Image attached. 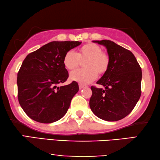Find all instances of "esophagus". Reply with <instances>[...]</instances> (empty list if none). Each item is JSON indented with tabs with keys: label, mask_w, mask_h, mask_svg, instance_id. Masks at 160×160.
I'll return each mask as SVG.
<instances>
[{
	"label": "esophagus",
	"mask_w": 160,
	"mask_h": 160,
	"mask_svg": "<svg viewBox=\"0 0 160 160\" xmlns=\"http://www.w3.org/2000/svg\"><path fill=\"white\" fill-rule=\"evenodd\" d=\"M78 87H79V89H82V88H84V87H85L86 86H85L84 84H78Z\"/></svg>",
	"instance_id": "esophagus-1"
}]
</instances>
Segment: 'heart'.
<instances>
[{
  "label": "heart",
  "mask_w": 160,
  "mask_h": 160,
  "mask_svg": "<svg viewBox=\"0 0 160 160\" xmlns=\"http://www.w3.org/2000/svg\"><path fill=\"white\" fill-rule=\"evenodd\" d=\"M85 69L78 70L71 73L72 80L81 84L87 83L95 80L98 75H102L108 68L109 57L99 46L92 43L83 45L78 49L77 53L68 51L63 58V64L69 71H73L81 64V61H84Z\"/></svg>",
  "instance_id": "heart-1"
}]
</instances>
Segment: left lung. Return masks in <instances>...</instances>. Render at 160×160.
I'll use <instances>...</instances> for the list:
<instances>
[{"instance_id":"obj_1","label":"left lung","mask_w":160,"mask_h":160,"mask_svg":"<svg viewBox=\"0 0 160 160\" xmlns=\"http://www.w3.org/2000/svg\"><path fill=\"white\" fill-rule=\"evenodd\" d=\"M106 47L108 68L97 82L105 89L92 86L89 106L100 119L115 122L127 117L141 95V68L132 52L109 40L93 41Z\"/></svg>"}]
</instances>
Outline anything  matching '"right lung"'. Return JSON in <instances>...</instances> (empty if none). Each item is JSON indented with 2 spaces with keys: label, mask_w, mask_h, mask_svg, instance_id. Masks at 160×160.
<instances>
[{
  "label": "right lung",
  "mask_w": 160,
  "mask_h": 160,
  "mask_svg": "<svg viewBox=\"0 0 160 160\" xmlns=\"http://www.w3.org/2000/svg\"><path fill=\"white\" fill-rule=\"evenodd\" d=\"M79 41H52L26 57L17 73L19 104L26 114L41 123H52L64 117L78 83L58 87L68 78L65 54Z\"/></svg>",
  "instance_id": "right-lung-1"
}]
</instances>
